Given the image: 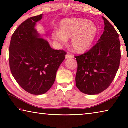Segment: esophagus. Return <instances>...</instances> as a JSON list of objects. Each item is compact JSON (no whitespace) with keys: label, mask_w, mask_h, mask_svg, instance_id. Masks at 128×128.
I'll return each mask as SVG.
<instances>
[{"label":"esophagus","mask_w":128,"mask_h":128,"mask_svg":"<svg viewBox=\"0 0 128 128\" xmlns=\"http://www.w3.org/2000/svg\"><path fill=\"white\" fill-rule=\"evenodd\" d=\"M66 59H72V58H73V56L70 55V54H67L66 56Z\"/></svg>","instance_id":"34e87169"}]
</instances>
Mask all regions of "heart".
Here are the masks:
<instances>
[{
    "label": "heart",
    "mask_w": 128,
    "mask_h": 128,
    "mask_svg": "<svg viewBox=\"0 0 128 128\" xmlns=\"http://www.w3.org/2000/svg\"><path fill=\"white\" fill-rule=\"evenodd\" d=\"M98 33L96 25L86 18H69L60 22L58 31L52 34V38L60 44H66L71 38L70 44L73 50L83 53L92 46Z\"/></svg>",
    "instance_id": "heart-1"
}]
</instances>
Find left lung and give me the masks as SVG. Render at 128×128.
Returning a JSON list of instances; mask_svg holds the SVG:
<instances>
[{"label":"left lung","mask_w":128,"mask_h":128,"mask_svg":"<svg viewBox=\"0 0 128 128\" xmlns=\"http://www.w3.org/2000/svg\"><path fill=\"white\" fill-rule=\"evenodd\" d=\"M102 18L104 30L98 43L88 52L75 57L78 64L76 86L88 95L98 94L107 89L120 66L119 36L109 21Z\"/></svg>","instance_id":"obj_1"}]
</instances>
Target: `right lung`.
<instances>
[{
  "instance_id": "add662e5",
  "label": "right lung",
  "mask_w": 128,
  "mask_h": 128,
  "mask_svg": "<svg viewBox=\"0 0 128 128\" xmlns=\"http://www.w3.org/2000/svg\"><path fill=\"white\" fill-rule=\"evenodd\" d=\"M42 16L30 17L21 24L13 34L9 48L12 76L24 90L36 95L50 89L66 54L52 48L36 30Z\"/></svg>"
}]
</instances>
